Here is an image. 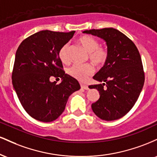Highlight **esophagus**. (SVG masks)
<instances>
[{"label": "esophagus", "mask_w": 157, "mask_h": 157, "mask_svg": "<svg viewBox=\"0 0 157 157\" xmlns=\"http://www.w3.org/2000/svg\"><path fill=\"white\" fill-rule=\"evenodd\" d=\"M80 86H81V88H82V89H83L85 90H88V89H89V86H88L87 85H85V84L81 83L80 84Z\"/></svg>", "instance_id": "34e87169"}]
</instances>
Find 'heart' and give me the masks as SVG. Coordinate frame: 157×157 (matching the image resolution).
<instances>
[{"label":"heart","instance_id":"obj_1","mask_svg":"<svg viewBox=\"0 0 157 157\" xmlns=\"http://www.w3.org/2000/svg\"><path fill=\"white\" fill-rule=\"evenodd\" d=\"M78 43L89 53V60L97 66H101L107 60L109 52L107 48L99 46V42L96 39L89 36H82L78 39ZM60 60L63 63L69 62L68 57V44H66L60 48L58 52ZM94 67L91 64H75L68 69V74L79 80H86V77L92 75Z\"/></svg>","mask_w":157,"mask_h":157}]
</instances>
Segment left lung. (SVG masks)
<instances>
[{
  "label": "left lung",
  "instance_id": "left-lung-1",
  "mask_svg": "<svg viewBox=\"0 0 157 157\" xmlns=\"http://www.w3.org/2000/svg\"><path fill=\"white\" fill-rule=\"evenodd\" d=\"M82 32L103 39L109 52L104 66L93 77L101 83L89 86L100 93L91 109L101 120H118L132 109L143 88L145 74L140 52L133 41L116 29Z\"/></svg>",
  "mask_w": 157,
  "mask_h": 157
}]
</instances>
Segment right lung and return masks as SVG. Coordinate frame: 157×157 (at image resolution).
<instances>
[{
  "label": "right lung",
  "instance_id": "1",
  "mask_svg": "<svg viewBox=\"0 0 157 157\" xmlns=\"http://www.w3.org/2000/svg\"><path fill=\"white\" fill-rule=\"evenodd\" d=\"M75 32L43 30L27 37L17 48L12 85L23 108L35 120H55L63 112L70 95L80 89L76 79L65 74L58 56ZM51 76L60 77L62 82H51Z\"/></svg>",
  "mask_w": 157,
  "mask_h": 157
}]
</instances>
